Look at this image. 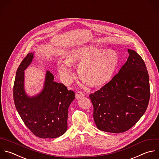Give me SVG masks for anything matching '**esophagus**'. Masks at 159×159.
Returning a JSON list of instances; mask_svg holds the SVG:
<instances>
[{
  "instance_id": "obj_1",
  "label": "esophagus",
  "mask_w": 159,
  "mask_h": 159,
  "mask_svg": "<svg viewBox=\"0 0 159 159\" xmlns=\"http://www.w3.org/2000/svg\"><path fill=\"white\" fill-rule=\"evenodd\" d=\"M84 97V94L83 92H80V91H79L77 92L76 93H75V98L77 99H80V98Z\"/></svg>"
}]
</instances>
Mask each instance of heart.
<instances>
[{
    "mask_svg": "<svg viewBox=\"0 0 159 159\" xmlns=\"http://www.w3.org/2000/svg\"><path fill=\"white\" fill-rule=\"evenodd\" d=\"M119 63V55L114 50L103 49L94 44H87L72 50L66 61L58 62V71L62 82L70 83L74 77L71 65L80 64V77L92 86L108 82Z\"/></svg>",
    "mask_w": 159,
    "mask_h": 159,
    "instance_id": "obj_1",
    "label": "heart"
}]
</instances>
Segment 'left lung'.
I'll return each mask as SVG.
<instances>
[{
    "label": "left lung",
    "mask_w": 159,
    "mask_h": 159,
    "mask_svg": "<svg viewBox=\"0 0 159 159\" xmlns=\"http://www.w3.org/2000/svg\"><path fill=\"white\" fill-rule=\"evenodd\" d=\"M129 57L119 73L99 90L90 95L97 127L104 132H124L147 110L150 98L149 77L144 61L128 49Z\"/></svg>",
    "instance_id": "left-lung-1"
}]
</instances>
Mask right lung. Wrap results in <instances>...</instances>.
Instances as JSON below:
<instances>
[{
	"label": "right lung",
	"instance_id": "obj_1",
	"mask_svg": "<svg viewBox=\"0 0 159 159\" xmlns=\"http://www.w3.org/2000/svg\"><path fill=\"white\" fill-rule=\"evenodd\" d=\"M34 52H30L20 63L16 75L14 100L16 109L25 125L37 137L57 138L67 129L68 109L75 93L63 84L54 80L47 70L42 90L33 96L25 89V70L31 64Z\"/></svg>",
	"mask_w": 159,
	"mask_h": 159
}]
</instances>
